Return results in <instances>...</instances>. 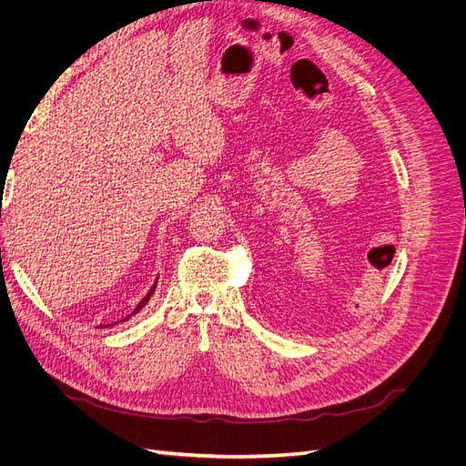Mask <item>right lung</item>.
Returning a JSON list of instances; mask_svg holds the SVG:
<instances>
[{"label":"right lung","mask_w":466,"mask_h":466,"mask_svg":"<svg viewBox=\"0 0 466 466\" xmlns=\"http://www.w3.org/2000/svg\"><path fill=\"white\" fill-rule=\"evenodd\" d=\"M155 286H157V279H155V284H153V286H151V289H149V291H147V295H146V298H144V299H142V301H139V303H137V307H136V309H134V311H132V315H136V313H139V311H142V309H144V307H146V305H147V301H149V299H151V295H153V291H155ZM132 315H128V317H126V319H122V320H128V319H130V317H132ZM105 327H112V324H105Z\"/></svg>","instance_id":"right-lung-1"}]
</instances>
